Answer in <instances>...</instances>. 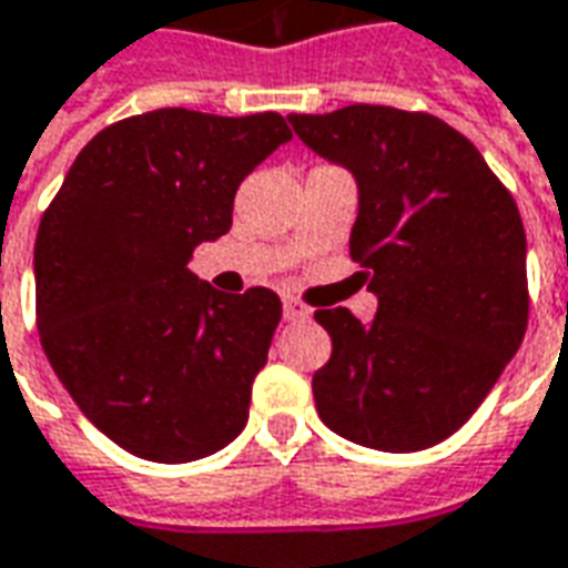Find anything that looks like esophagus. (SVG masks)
<instances>
[{"instance_id":"esophagus-1","label":"esophagus","mask_w":568,"mask_h":568,"mask_svg":"<svg viewBox=\"0 0 568 568\" xmlns=\"http://www.w3.org/2000/svg\"><path fill=\"white\" fill-rule=\"evenodd\" d=\"M283 316L285 320H292V323H297V320H307L311 316V311L301 304V301H295V297H285L283 301Z\"/></svg>"}]
</instances>
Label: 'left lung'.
Returning a JSON list of instances; mask_svg holds the SVG:
<instances>
[{"mask_svg":"<svg viewBox=\"0 0 568 568\" xmlns=\"http://www.w3.org/2000/svg\"><path fill=\"white\" fill-rule=\"evenodd\" d=\"M316 156L359 190L356 273L372 323L316 311L332 356L313 375L328 430L378 452H422L462 427L519 351L529 320L517 202L462 132L430 113L353 104L292 113Z\"/></svg>","mask_w":568,"mask_h":568,"instance_id":"8db88e82","label":"left lung"}]
</instances>
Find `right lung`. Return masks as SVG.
<instances>
[{
	"mask_svg": "<svg viewBox=\"0 0 568 568\" xmlns=\"http://www.w3.org/2000/svg\"><path fill=\"white\" fill-rule=\"evenodd\" d=\"M292 141L280 113L184 106L122 119L82 146L36 233V323L67 394L138 458L184 464L236 439L283 304L190 273L233 196Z\"/></svg>",
	"mask_w": 568,
	"mask_h": 568,
	"instance_id": "obj_1",
	"label": "right lung"
}]
</instances>
